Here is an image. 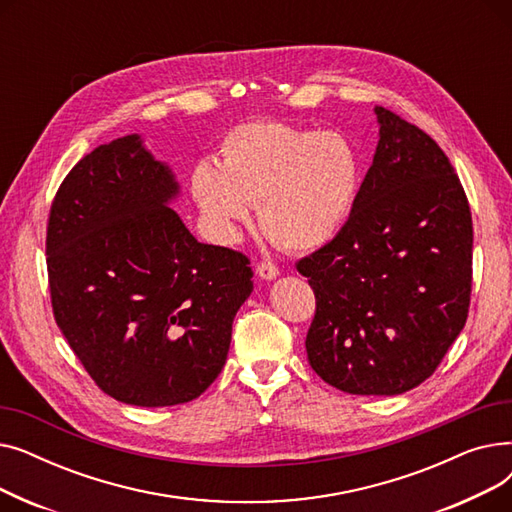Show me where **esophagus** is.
Returning <instances> with one entry per match:
<instances>
[{"instance_id": "obj_1", "label": "esophagus", "mask_w": 512, "mask_h": 512, "mask_svg": "<svg viewBox=\"0 0 512 512\" xmlns=\"http://www.w3.org/2000/svg\"><path fill=\"white\" fill-rule=\"evenodd\" d=\"M257 276L261 280H276L280 276V270H278V265H274L270 261H261V263H257Z\"/></svg>"}]
</instances>
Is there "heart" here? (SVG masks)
Masks as SVG:
<instances>
[{
  "mask_svg": "<svg viewBox=\"0 0 512 512\" xmlns=\"http://www.w3.org/2000/svg\"><path fill=\"white\" fill-rule=\"evenodd\" d=\"M363 157L342 132L251 120L226 132L220 166L199 161L191 193L224 242H234L259 209V226L288 251L328 245L351 215Z\"/></svg>",
  "mask_w": 512,
  "mask_h": 512,
  "instance_id": "obj_1",
  "label": "heart"
}]
</instances>
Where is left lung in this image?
Instances as JSON below:
<instances>
[{"mask_svg": "<svg viewBox=\"0 0 512 512\" xmlns=\"http://www.w3.org/2000/svg\"><path fill=\"white\" fill-rule=\"evenodd\" d=\"M380 141L340 232L297 263L315 292L307 359L361 396L413 390L461 334L471 301L473 224L438 143L386 107Z\"/></svg>", "mask_w": 512, "mask_h": 512, "instance_id": "8db88e82", "label": "left lung"}]
</instances>
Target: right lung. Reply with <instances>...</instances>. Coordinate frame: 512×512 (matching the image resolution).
Returning <instances> with one entry per match:
<instances>
[{"label":"right lung","instance_id":"1","mask_svg":"<svg viewBox=\"0 0 512 512\" xmlns=\"http://www.w3.org/2000/svg\"><path fill=\"white\" fill-rule=\"evenodd\" d=\"M180 186L139 134L99 145L51 203L56 324L93 382L134 407H172L218 378L253 290L247 255L203 245L168 207Z\"/></svg>","mask_w":512,"mask_h":512}]
</instances>
